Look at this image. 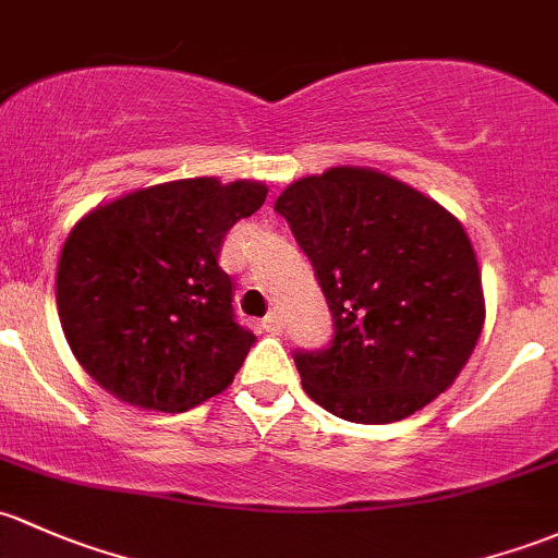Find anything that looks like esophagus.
<instances>
[{
  "mask_svg": "<svg viewBox=\"0 0 558 558\" xmlns=\"http://www.w3.org/2000/svg\"><path fill=\"white\" fill-rule=\"evenodd\" d=\"M262 328H264V331H269V333H280V331H283V320H280L278 313H269L267 318L262 320Z\"/></svg>",
  "mask_w": 558,
  "mask_h": 558,
  "instance_id": "34e87169",
  "label": "esophagus"
}]
</instances>
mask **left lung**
I'll return each mask as SVG.
<instances>
[{
  "mask_svg": "<svg viewBox=\"0 0 558 558\" xmlns=\"http://www.w3.org/2000/svg\"><path fill=\"white\" fill-rule=\"evenodd\" d=\"M275 210L313 262L337 328L331 348L294 355L304 392L361 425L398 422L441 396L486 318L460 219L361 166L304 175L280 192Z\"/></svg>",
  "mask_w": 558,
  "mask_h": 558,
  "instance_id": "8db88e82",
  "label": "left lung"
}]
</instances>
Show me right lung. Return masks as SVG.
Returning a JSON list of instances; mask_svg holds the SVG:
<instances>
[{
	"instance_id": "right-lung-1",
	"label": "right lung",
	"mask_w": 558,
	"mask_h": 558,
	"mask_svg": "<svg viewBox=\"0 0 558 558\" xmlns=\"http://www.w3.org/2000/svg\"><path fill=\"white\" fill-rule=\"evenodd\" d=\"M264 197L262 181L179 179L96 205L72 227L56 272L58 318L104 390L175 414L232 385L256 337L234 324L219 251Z\"/></svg>"
}]
</instances>
